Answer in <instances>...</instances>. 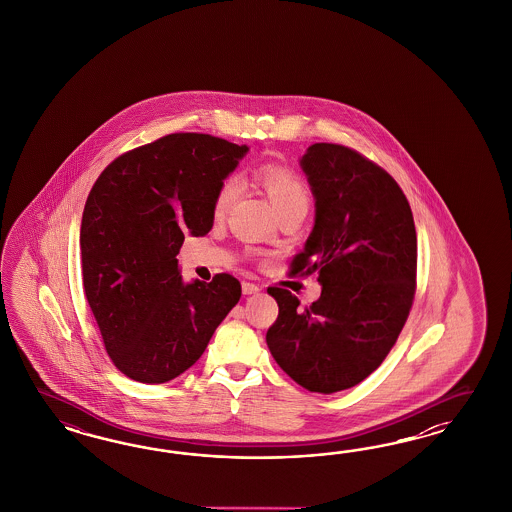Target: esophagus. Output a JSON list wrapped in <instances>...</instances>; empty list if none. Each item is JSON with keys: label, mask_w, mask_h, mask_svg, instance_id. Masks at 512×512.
Returning <instances> with one entry per match:
<instances>
[{"label": "esophagus", "mask_w": 512, "mask_h": 512, "mask_svg": "<svg viewBox=\"0 0 512 512\" xmlns=\"http://www.w3.org/2000/svg\"><path fill=\"white\" fill-rule=\"evenodd\" d=\"M242 291H244V295H255V293H259L261 289H259V285H255V283L244 281V283H242Z\"/></svg>", "instance_id": "1"}]
</instances>
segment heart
<instances>
[{
	"instance_id": "1",
	"label": "heart",
	"mask_w": 512,
	"mask_h": 512,
	"mask_svg": "<svg viewBox=\"0 0 512 512\" xmlns=\"http://www.w3.org/2000/svg\"><path fill=\"white\" fill-rule=\"evenodd\" d=\"M255 180L266 189L272 204L278 214L291 208H310V189L295 171L278 165V163H263L253 171ZM240 182L236 176H227L217 186L212 212L214 216L223 217L238 199Z\"/></svg>"
}]
</instances>
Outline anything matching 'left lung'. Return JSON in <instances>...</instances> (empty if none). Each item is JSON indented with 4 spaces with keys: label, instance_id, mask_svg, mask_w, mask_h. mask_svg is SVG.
<instances>
[{
    "label": "left lung",
    "instance_id": "8db88e82",
    "mask_svg": "<svg viewBox=\"0 0 512 512\" xmlns=\"http://www.w3.org/2000/svg\"><path fill=\"white\" fill-rule=\"evenodd\" d=\"M315 197V227L291 274L311 276L321 296L300 308L278 300L266 343L279 368L310 392L355 387L387 358L417 291V231L402 187L357 150L317 142L300 161Z\"/></svg>",
    "mask_w": 512,
    "mask_h": 512
}]
</instances>
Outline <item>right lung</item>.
<instances>
[{"label": "right lung", "mask_w": 512, "mask_h": 512, "mask_svg": "<svg viewBox=\"0 0 512 512\" xmlns=\"http://www.w3.org/2000/svg\"><path fill=\"white\" fill-rule=\"evenodd\" d=\"M248 146L171 133L116 157L95 180L82 214V287L103 345L120 372L167 383L201 358L242 295L216 274L184 283V234L212 229L216 189Z\"/></svg>", "instance_id": "add662e5"}]
</instances>
